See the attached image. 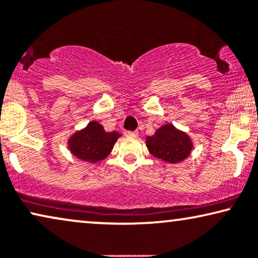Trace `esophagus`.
I'll return each mask as SVG.
<instances>
[{"label":"esophagus","mask_w":258,"mask_h":258,"mask_svg":"<svg viewBox=\"0 0 258 258\" xmlns=\"http://www.w3.org/2000/svg\"><path fill=\"white\" fill-rule=\"evenodd\" d=\"M125 136L126 137H131V138H134L138 136L137 132H131V131H125Z\"/></svg>","instance_id":"1"}]
</instances>
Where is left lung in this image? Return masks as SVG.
Masks as SVG:
<instances>
[{
  "label": "left lung",
  "instance_id": "obj_1",
  "mask_svg": "<svg viewBox=\"0 0 258 258\" xmlns=\"http://www.w3.org/2000/svg\"><path fill=\"white\" fill-rule=\"evenodd\" d=\"M145 143L152 155L168 164L186 160L194 147L190 137L170 122L159 127L153 136L146 137Z\"/></svg>",
  "mask_w": 258,
  "mask_h": 258
}]
</instances>
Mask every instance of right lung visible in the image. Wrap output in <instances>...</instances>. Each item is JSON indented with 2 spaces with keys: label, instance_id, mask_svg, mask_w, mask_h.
<instances>
[{
  "label": "right lung",
  "instance_id": "add662e5",
  "mask_svg": "<svg viewBox=\"0 0 258 258\" xmlns=\"http://www.w3.org/2000/svg\"><path fill=\"white\" fill-rule=\"evenodd\" d=\"M120 137L119 132H106L103 125L92 120L84 128L76 131L69 137L68 148L79 160L96 164L110 155L114 144Z\"/></svg>",
  "mask_w": 258,
  "mask_h": 258
}]
</instances>
